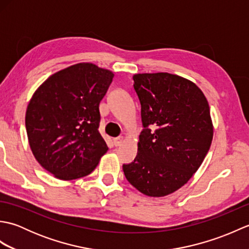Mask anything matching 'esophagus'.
Here are the masks:
<instances>
[{
  "mask_svg": "<svg viewBox=\"0 0 249 249\" xmlns=\"http://www.w3.org/2000/svg\"><path fill=\"white\" fill-rule=\"evenodd\" d=\"M123 141H124V138L122 136H120L113 139V143L115 146H120L122 143H123Z\"/></svg>",
  "mask_w": 249,
  "mask_h": 249,
  "instance_id": "34e87169",
  "label": "esophagus"
}]
</instances>
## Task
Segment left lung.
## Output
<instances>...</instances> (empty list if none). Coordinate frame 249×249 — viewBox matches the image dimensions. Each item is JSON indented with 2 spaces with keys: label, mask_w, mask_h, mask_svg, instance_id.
<instances>
[{
  "label": "left lung",
  "mask_w": 249,
  "mask_h": 249,
  "mask_svg": "<svg viewBox=\"0 0 249 249\" xmlns=\"http://www.w3.org/2000/svg\"><path fill=\"white\" fill-rule=\"evenodd\" d=\"M143 130L133 162L123 165L127 181L150 197H163L186 184L213 139L209 103L192 81L168 72L137 73Z\"/></svg>",
  "instance_id": "8db88e82"
}]
</instances>
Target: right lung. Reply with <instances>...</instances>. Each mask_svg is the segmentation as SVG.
<instances>
[{"mask_svg": "<svg viewBox=\"0 0 249 249\" xmlns=\"http://www.w3.org/2000/svg\"><path fill=\"white\" fill-rule=\"evenodd\" d=\"M114 73L79 63L51 75L36 89L25 113L32 153L56 178L91 173L108 151L99 134V103Z\"/></svg>", "mask_w": 249, "mask_h": 249, "instance_id": "obj_1", "label": "right lung"}]
</instances>
